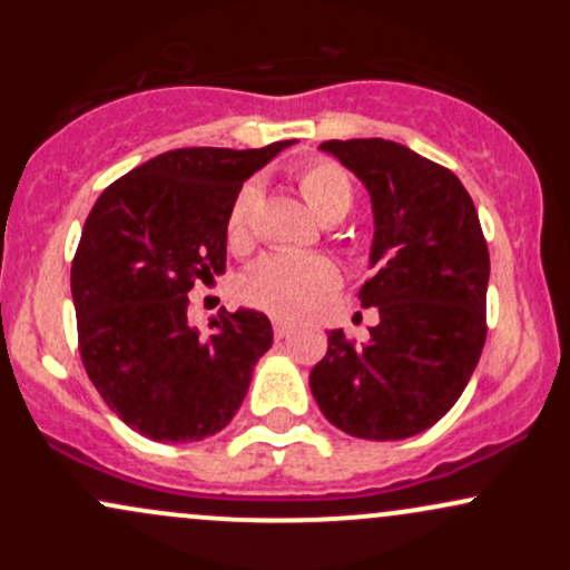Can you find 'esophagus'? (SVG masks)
<instances>
[{
    "mask_svg": "<svg viewBox=\"0 0 570 570\" xmlns=\"http://www.w3.org/2000/svg\"><path fill=\"white\" fill-rule=\"evenodd\" d=\"M273 332H276V337H286L292 332V322H286V318H273Z\"/></svg>",
    "mask_w": 570,
    "mask_h": 570,
    "instance_id": "esophagus-1",
    "label": "esophagus"
}]
</instances>
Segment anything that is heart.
Listing matches in <instances>:
<instances>
[{"label": "heart", "instance_id": "obj_1", "mask_svg": "<svg viewBox=\"0 0 570 570\" xmlns=\"http://www.w3.org/2000/svg\"><path fill=\"white\" fill-rule=\"evenodd\" d=\"M299 195L311 212L322 222H337L351 212L353 185L348 174L335 163H311L297 176ZM257 187L246 185L235 195L227 214V240L230 246H244L248 240V219H252ZM337 286V267L318 254H267L254 263L240 278V292L248 303L265 311L299 316L326 292Z\"/></svg>", "mask_w": 570, "mask_h": 570}]
</instances>
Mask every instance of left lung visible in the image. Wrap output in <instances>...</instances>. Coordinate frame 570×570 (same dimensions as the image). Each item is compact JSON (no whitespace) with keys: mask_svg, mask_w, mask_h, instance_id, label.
<instances>
[{"mask_svg":"<svg viewBox=\"0 0 570 570\" xmlns=\"http://www.w3.org/2000/svg\"><path fill=\"white\" fill-rule=\"evenodd\" d=\"M372 206V278L362 307L381 322L364 345L332 330L311 391L345 434L396 442L458 402L485 345L488 244L466 187L448 168L385 139L324 141Z\"/></svg>","mask_w":570,"mask_h":570,"instance_id":"1","label":"left lung"}]
</instances>
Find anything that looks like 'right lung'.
<instances>
[{"mask_svg":"<svg viewBox=\"0 0 570 570\" xmlns=\"http://www.w3.org/2000/svg\"><path fill=\"white\" fill-rule=\"evenodd\" d=\"M292 144L171 149L120 176L90 208L71 263L82 364L141 436L206 440L244 402L273 345L271 318L222 311L200 335L187 322V292L225 273L235 195Z\"/></svg>","mask_w":570,"mask_h":570,"instance_id":"right-lung-1","label":"right lung"}]
</instances>
